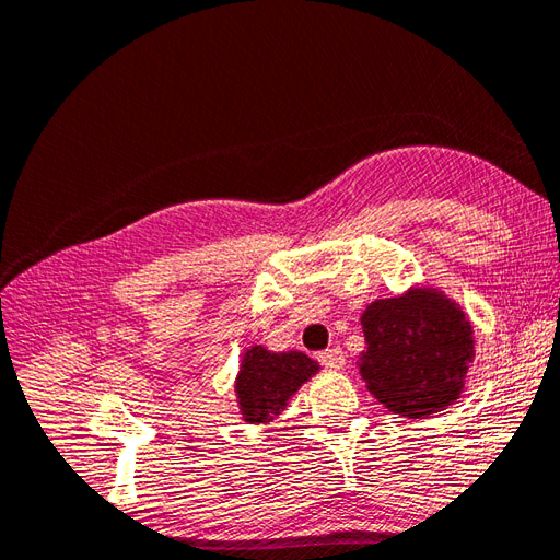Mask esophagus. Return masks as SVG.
Returning a JSON list of instances; mask_svg holds the SVG:
<instances>
[{"instance_id":"1","label":"esophagus","mask_w":560,"mask_h":560,"mask_svg":"<svg viewBox=\"0 0 560 560\" xmlns=\"http://www.w3.org/2000/svg\"><path fill=\"white\" fill-rule=\"evenodd\" d=\"M317 360H319L322 366L331 369V371H338V369L346 366V354H343L341 348H329L325 352H319Z\"/></svg>"}]
</instances>
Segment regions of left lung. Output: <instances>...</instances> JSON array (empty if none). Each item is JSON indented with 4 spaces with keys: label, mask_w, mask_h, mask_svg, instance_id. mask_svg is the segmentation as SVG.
<instances>
[{
    "label": "left lung",
    "mask_w": 560,
    "mask_h": 560,
    "mask_svg": "<svg viewBox=\"0 0 560 560\" xmlns=\"http://www.w3.org/2000/svg\"><path fill=\"white\" fill-rule=\"evenodd\" d=\"M360 325V376L385 409L425 418L463 397L477 354L474 325L442 287L416 282L399 296L371 301Z\"/></svg>",
    "instance_id": "left-lung-1"
}]
</instances>
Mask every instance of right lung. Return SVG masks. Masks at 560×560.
I'll return each mask as SVG.
<instances>
[{"instance_id":"add662e5","label":"right lung","mask_w":560,"mask_h":560,"mask_svg":"<svg viewBox=\"0 0 560 560\" xmlns=\"http://www.w3.org/2000/svg\"><path fill=\"white\" fill-rule=\"evenodd\" d=\"M317 371L319 364L299 350L276 352L261 343L249 346L233 383L241 418L249 425L273 422Z\"/></svg>"}]
</instances>
